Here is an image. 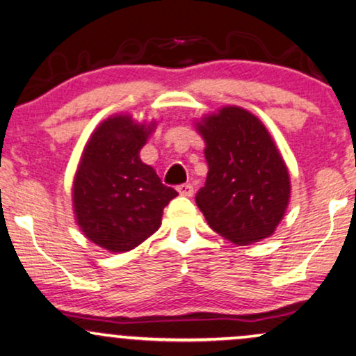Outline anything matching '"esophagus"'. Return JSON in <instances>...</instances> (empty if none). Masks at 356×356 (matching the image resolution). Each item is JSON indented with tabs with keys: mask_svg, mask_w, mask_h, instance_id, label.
Returning a JSON list of instances; mask_svg holds the SVG:
<instances>
[{
	"mask_svg": "<svg viewBox=\"0 0 356 356\" xmlns=\"http://www.w3.org/2000/svg\"><path fill=\"white\" fill-rule=\"evenodd\" d=\"M177 190H178L179 195L188 196V198L195 195V188H193V185H190V183H185V185H179Z\"/></svg>",
	"mask_w": 356,
	"mask_h": 356,
	"instance_id": "34e87169",
	"label": "esophagus"
}]
</instances>
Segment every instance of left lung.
Returning a JSON list of instances; mask_svg holds the SVG:
<instances>
[{"label": "left lung", "mask_w": 356, "mask_h": 356, "mask_svg": "<svg viewBox=\"0 0 356 356\" xmlns=\"http://www.w3.org/2000/svg\"><path fill=\"white\" fill-rule=\"evenodd\" d=\"M204 138L208 177L196 204L209 227L245 245L269 238L291 200V178L270 134L236 105L196 122Z\"/></svg>", "instance_id": "obj_1"}]
</instances>
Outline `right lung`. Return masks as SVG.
Here are the masks:
<instances>
[{"mask_svg":"<svg viewBox=\"0 0 356 356\" xmlns=\"http://www.w3.org/2000/svg\"><path fill=\"white\" fill-rule=\"evenodd\" d=\"M155 124L113 115L90 135L72 185L76 221L84 236L111 252H127L161 225L163 208L178 195L165 186L140 150Z\"/></svg>","mask_w":356,"mask_h":356,"instance_id":"add662e5","label":"right lung"}]
</instances>
